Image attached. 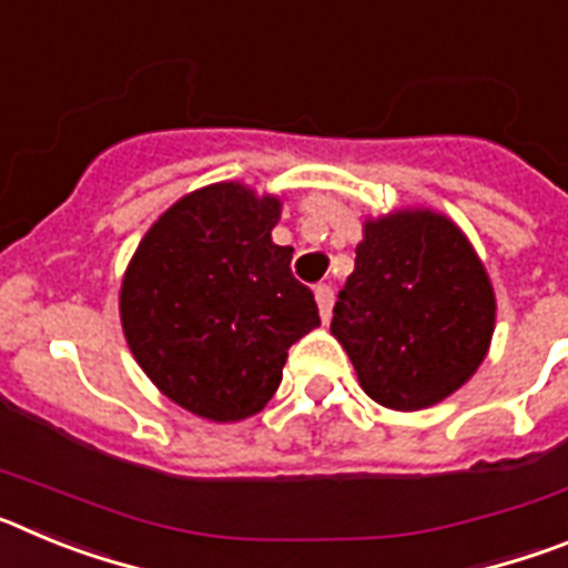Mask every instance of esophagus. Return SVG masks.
<instances>
[{"mask_svg":"<svg viewBox=\"0 0 568 568\" xmlns=\"http://www.w3.org/2000/svg\"><path fill=\"white\" fill-rule=\"evenodd\" d=\"M315 301H318L321 321H329L335 304V290L329 287V284H318V287H315Z\"/></svg>","mask_w":568,"mask_h":568,"instance_id":"obj_1","label":"esophagus"}]
</instances>
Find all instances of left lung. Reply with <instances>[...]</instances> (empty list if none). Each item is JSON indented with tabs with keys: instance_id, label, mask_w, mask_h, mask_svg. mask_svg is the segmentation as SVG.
I'll return each instance as SVG.
<instances>
[{
	"instance_id": "obj_1",
	"label": "left lung",
	"mask_w": 568,
	"mask_h": 568,
	"mask_svg": "<svg viewBox=\"0 0 568 568\" xmlns=\"http://www.w3.org/2000/svg\"><path fill=\"white\" fill-rule=\"evenodd\" d=\"M329 329L369 398L415 413L453 395L486 358L495 293L446 215L400 210L364 224Z\"/></svg>"
}]
</instances>
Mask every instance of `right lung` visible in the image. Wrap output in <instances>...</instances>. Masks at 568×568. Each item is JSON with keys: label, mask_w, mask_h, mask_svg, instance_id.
<instances>
[{"label": "right lung", "mask_w": 568, "mask_h": 568, "mask_svg": "<svg viewBox=\"0 0 568 568\" xmlns=\"http://www.w3.org/2000/svg\"><path fill=\"white\" fill-rule=\"evenodd\" d=\"M281 202L244 184L184 195L148 230L122 281V327L170 400L202 418L261 413L287 349L321 324L313 290L273 244Z\"/></svg>", "instance_id": "1"}]
</instances>
